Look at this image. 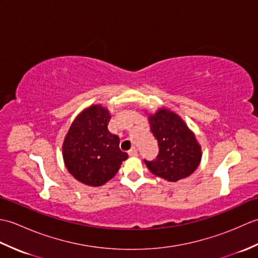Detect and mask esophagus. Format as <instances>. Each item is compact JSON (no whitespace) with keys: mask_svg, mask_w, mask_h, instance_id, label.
I'll return each instance as SVG.
<instances>
[{"mask_svg":"<svg viewBox=\"0 0 258 258\" xmlns=\"http://www.w3.org/2000/svg\"><path fill=\"white\" fill-rule=\"evenodd\" d=\"M128 155H130L131 157L138 156V150H136L135 147H133V149H131V150L128 151Z\"/></svg>","mask_w":258,"mask_h":258,"instance_id":"1","label":"esophagus"}]
</instances>
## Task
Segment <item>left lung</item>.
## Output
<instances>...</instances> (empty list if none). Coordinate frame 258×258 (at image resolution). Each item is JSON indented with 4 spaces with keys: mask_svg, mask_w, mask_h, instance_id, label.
Masks as SVG:
<instances>
[{
    "mask_svg": "<svg viewBox=\"0 0 258 258\" xmlns=\"http://www.w3.org/2000/svg\"><path fill=\"white\" fill-rule=\"evenodd\" d=\"M149 123L160 149L155 161H145L150 171L168 182L193 174L202 160V147L183 118L169 108L161 107L149 114Z\"/></svg>",
    "mask_w": 258,
    "mask_h": 258,
    "instance_id": "left-lung-1",
    "label": "left lung"
}]
</instances>
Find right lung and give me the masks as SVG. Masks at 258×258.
<instances>
[{
	"label": "right lung",
	"instance_id": "right-lung-1",
	"mask_svg": "<svg viewBox=\"0 0 258 258\" xmlns=\"http://www.w3.org/2000/svg\"><path fill=\"white\" fill-rule=\"evenodd\" d=\"M111 113L101 104L83 109L65 135L63 161L69 173L89 186H102L115 176L128 155L119 150L117 135L108 132Z\"/></svg>",
	"mask_w": 258,
	"mask_h": 258
}]
</instances>
